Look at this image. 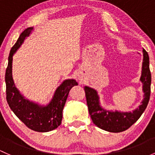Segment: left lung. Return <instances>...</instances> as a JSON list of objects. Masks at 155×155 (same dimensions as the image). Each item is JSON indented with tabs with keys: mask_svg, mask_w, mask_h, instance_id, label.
<instances>
[{
	"mask_svg": "<svg viewBox=\"0 0 155 155\" xmlns=\"http://www.w3.org/2000/svg\"><path fill=\"white\" fill-rule=\"evenodd\" d=\"M143 60L142 72L140 81L143 84V99L141 104L132 111H109L101 106L97 91L89 86H85L88 109L93 123L101 129L109 132H121L129 129L140 117L149 104L151 93V72L149 69V57L145 49Z\"/></svg>",
	"mask_w": 155,
	"mask_h": 155,
	"instance_id": "left-lung-1",
	"label": "left lung"
}]
</instances>
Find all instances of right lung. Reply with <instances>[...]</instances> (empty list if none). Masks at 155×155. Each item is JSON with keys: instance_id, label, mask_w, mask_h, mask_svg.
Returning <instances> with one entry per match:
<instances>
[{"instance_id": "obj_1", "label": "right lung", "mask_w": 155, "mask_h": 155, "mask_svg": "<svg viewBox=\"0 0 155 155\" xmlns=\"http://www.w3.org/2000/svg\"><path fill=\"white\" fill-rule=\"evenodd\" d=\"M32 30L33 27L25 29L9 53L5 75L6 101L12 111L28 128L38 132H47L54 130L61 125L63 109L68 94L73 86H78V83L74 79L63 81L56 89L50 102L46 106L30 101L21 94L15 86L12 78L13 55Z\"/></svg>"}]
</instances>
